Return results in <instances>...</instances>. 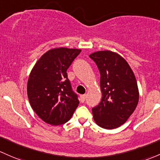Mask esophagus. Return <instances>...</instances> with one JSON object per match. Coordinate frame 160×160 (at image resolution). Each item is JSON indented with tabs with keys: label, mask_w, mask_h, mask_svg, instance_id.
Returning a JSON list of instances; mask_svg holds the SVG:
<instances>
[{
	"label": "esophagus",
	"mask_w": 160,
	"mask_h": 160,
	"mask_svg": "<svg viewBox=\"0 0 160 160\" xmlns=\"http://www.w3.org/2000/svg\"><path fill=\"white\" fill-rule=\"evenodd\" d=\"M86 98H87V95L86 94H83V95L80 96V101L83 102L86 100Z\"/></svg>",
	"instance_id": "esophagus-1"
}]
</instances>
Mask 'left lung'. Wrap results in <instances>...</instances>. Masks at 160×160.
Listing matches in <instances>:
<instances>
[{
    "label": "left lung",
    "mask_w": 160,
    "mask_h": 160,
    "mask_svg": "<svg viewBox=\"0 0 160 160\" xmlns=\"http://www.w3.org/2000/svg\"><path fill=\"white\" fill-rule=\"evenodd\" d=\"M100 73L101 101L92 109L99 127L116 129L127 122L139 102V89L135 75L127 60L110 50L89 55Z\"/></svg>",
    "instance_id": "8db88e82"
}]
</instances>
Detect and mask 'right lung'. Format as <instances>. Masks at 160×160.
Masks as SVG:
<instances>
[{"label":"right lung","instance_id":"obj_1","mask_svg":"<svg viewBox=\"0 0 160 160\" xmlns=\"http://www.w3.org/2000/svg\"><path fill=\"white\" fill-rule=\"evenodd\" d=\"M80 49L53 48L37 61L28 81V97L37 115L50 125L70 120L79 105L67 70L80 53Z\"/></svg>","mask_w":160,"mask_h":160}]
</instances>
